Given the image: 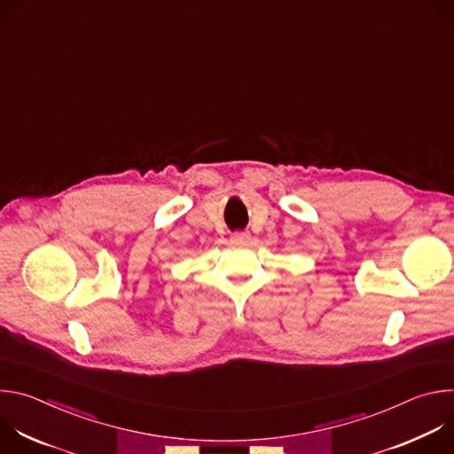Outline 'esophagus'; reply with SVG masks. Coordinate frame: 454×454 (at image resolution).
I'll return each instance as SVG.
<instances>
[{
	"instance_id": "esophagus-1",
	"label": "esophagus",
	"mask_w": 454,
	"mask_h": 454,
	"mask_svg": "<svg viewBox=\"0 0 454 454\" xmlns=\"http://www.w3.org/2000/svg\"><path fill=\"white\" fill-rule=\"evenodd\" d=\"M249 239V233L247 231H235L233 235H231V240L233 242H246Z\"/></svg>"
}]
</instances>
